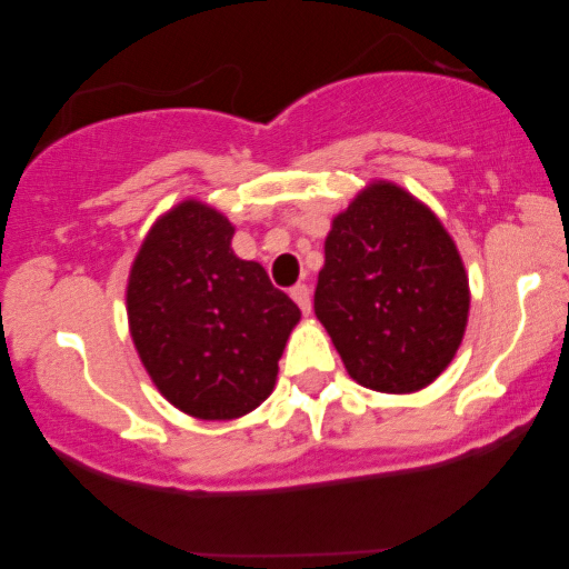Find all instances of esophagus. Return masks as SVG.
Instances as JSON below:
<instances>
[{
	"label": "esophagus",
	"mask_w": 569,
	"mask_h": 569,
	"mask_svg": "<svg viewBox=\"0 0 569 569\" xmlns=\"http://www.w3.org/2000/svg\"><path fill=\"white\" fill-rule=\"evenodd\" d=\"M291 299H293V302L299 305V310H302L305 316H310V310H312V299H310V289H307L305 283L293 286V289H291Z\"/></svg>",
	"instance_id": "obj_1"
}]
</instances>
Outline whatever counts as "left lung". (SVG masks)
<instances>
[{
    "instance_id": "left-lung-1",
    "label": "left lung",
    "mask_w": 569,
    "mask_h": 569,
    "mask_svg": "<svg viewBox=\"0 0 569 569\" xmlns=\"http://www.w3.org/2000/svg\"><path fill=\"white\" fill-rule=\"evenodd\" d=\"M316 316L348 375L377 393H417L452 363L471 289L452 234L396 181H369L331 219Z\"/></svg>"
}]
</instances>
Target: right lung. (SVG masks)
I'll use <instances>...</instances> for the list:
<instances>
[{"label":"right lung","mask_w":569,"mask_h":569,"mask_svg":"<svg viewBox=\"0 0 569 569\" xmlns=\"http://www.w3.org/2000/svg\"><path fill=\"white\" fill-rule=\"evenodd\" d=\"M234 227L198 198L160 213L128 272V329L168 403L238 420L272 393L302 312L259 262L232 251Z\"/></svg>","instance_id":"obj_1"}]
</instances>
